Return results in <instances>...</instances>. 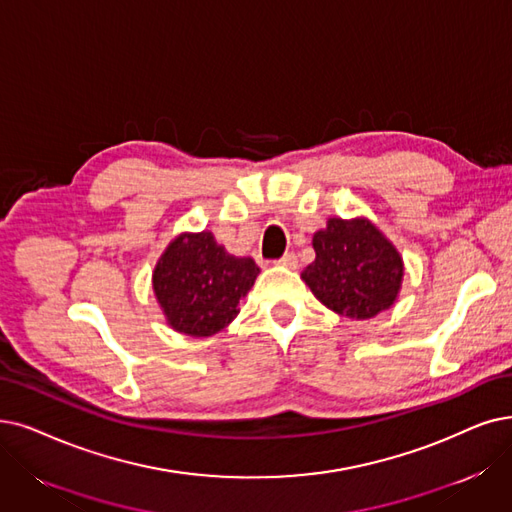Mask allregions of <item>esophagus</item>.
<instances>
[{"label": "esophagus", "mask_w": 512, "mask_h": 512, "mask_svg": "<svg viewBox=\"0 0 512 512\" xmlns=\"http://www.w3.org/2000/svg\"><path fill=\"white\" fill-rule=\"evenodd\" d=\"M277 264H281V267H285V269H298V258H296V254L288 252L277 260Z\"/></svg>", "instance_id": "obj_1"}]
</instances>
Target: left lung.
I'll use <instances>...</instances> for the list:
<instances>
[{
    "label": "left lung",
    "mask_w": 512,
    "mask_h": 512,
    "mask_svg": "<svg viewBox=\"0 0 512 512\" xmlns=\"http://www.w3.org/2000/svg\"><path fill=\"white\" fill-rule=\"evenodd\" d=\"M315 260L304 283L327 309L351 319H372L395 304L403 260L395 245L367 218H330L313 235Z\"/></svg>",
    "instance_id": "left-lung-1"
}]
</instances>
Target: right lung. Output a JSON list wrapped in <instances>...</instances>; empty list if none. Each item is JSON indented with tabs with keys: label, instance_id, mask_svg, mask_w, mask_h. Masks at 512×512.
Wrapping results in <instances>:
<instances>
[{
	"label": "right lung",
	"instance_id": "1",
	"mask_svg": "<svg viewBox=\"0 0 512 512\" xmlns=\"http://www.w3.org/2000/svg\"><path fill=\"white\" fill-rule=\"evenodd\" d=\"M258 273L252 258L231 256L210 231L180 233L155 264L153 292L172 330L206 338L237 317Z\"/></svg>",
	"mask_w": 512,
	"mask_h": 512
}]
</instances>
